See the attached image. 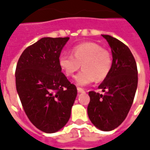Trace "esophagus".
<instances>
[{
  "label": "esophagus",
  "mask_w": 150,
  "mask_h": 150,
  "mask_svg": "<svg viewBox=\"0 0 150 150\" xmlns=\"http://www.w3.org/2000/svg\"><path fill=\"white\" fill-rule=\"evenodd\" d=\"M77 90L79 93H85V90L81 87H77Z\"/></svg>",
  "instance_id": "esophagus-1"
}]
</instances>
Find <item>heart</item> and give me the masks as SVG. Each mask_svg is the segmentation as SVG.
<instances>
[{
  "label": "heart",
  "mask_w": 150,
  "mask_h": 150,
  "mask_svg": "<svg viewBox=\"0 0 150 150\" xmlns=\"http://www.w3.org/2000/svg\"><path fill=\"white\" fill-rule=\"evenodd\" d=\"M58 63L67 76H74L82 64L83 70L75 80L78 85L86 86L94 80H104L110 74L113 60L109 50L93 42H86L74 47L72 55L61 54Z\"/></svg>",
  "instance_id": "obj_1"
}]
</instances>
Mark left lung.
Segmentation results:
<instances>
[{
    "label": "left lung",
    "instance_id": "left-lung-1",
    "mask_svg": "<svg viewBox=\"0 0 150 150\" xmlns=\"http://www.w3.org/2000/svg\"><path fill=\"white\" fill-rule=\"evenodd\" d=\"M102 36L110 46L113 64L110 74L98 87L104 94L89 92L87 112L95 127L110 131L127 117L137 91L138 71L134 57L126 44L110 35Z\"/></svg>",
    "mask_w": 150,
    "mask_h": 150
}]
</instances>
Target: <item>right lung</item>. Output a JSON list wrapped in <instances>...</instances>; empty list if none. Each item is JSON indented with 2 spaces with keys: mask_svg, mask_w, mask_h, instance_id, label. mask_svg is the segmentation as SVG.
<instances>
[{
  "mask_svg": "<svg viewBox=\"0 0 150 150\" xmlns=\"http://www.w3.org/2000/svg\"><path fill=\"white\" fill-rule=\"evenodd\" d=\"M69 38H41L23 50L16 67V88L23 110L44 133H55L67 124L77 94L58 63Z\"/></svg>",
  "mask_w": 150,
  "mask_h": 150,
  "instance_id": "right-lung-1",
  "label": "right lung"
}]
</instances>
